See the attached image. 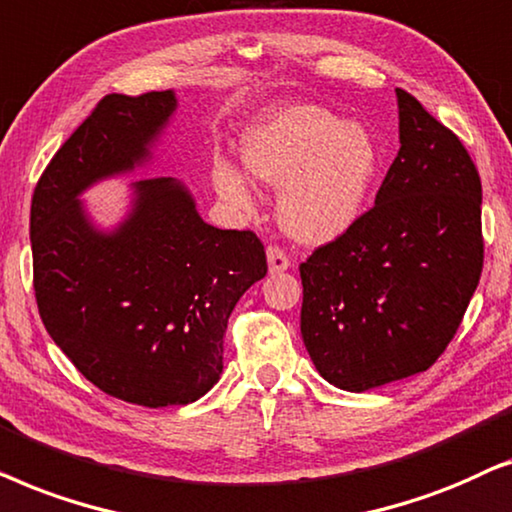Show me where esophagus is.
<instances>
[{
  "instance_id": "esophagus-1",
  "label": "esophagus",
  "mask_w": 512,
  "mask_h": 512,
  "mask_svg": "<svg viewBox=\"0 0 512 512\" xmlns=\"http://www.w3.org/2000/svg\"><path fill=\"white\" fill-rule=\"evenodd\" d=\"M267 260H269V271L271 274H281V271L290 269V257L278 248V245H269L267 248Z\"/></svg>"
}]
</instances>
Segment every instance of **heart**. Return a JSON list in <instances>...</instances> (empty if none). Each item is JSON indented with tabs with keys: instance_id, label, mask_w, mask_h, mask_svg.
<instances>
[{
	"instance_id": "b5f03b06",
	"label": "heart",
	"mask_w": 512,
	"mask_h": 512,
	"mask_svg": "<svg viewBox=\"0 0 512 512\" xmlns=\"http://www.w3.org/2000/svg\"><path fill=\"white\" fill-rule=\"evenodd\" d=\"M241 154L257 180L283 187L278 220L304 243H327L356 224L379 173L372 135L318 105H292L264 117L245 133ZM213 182L236 208L252 203L248 177L234 163L217 159Z\"/></svg>"
}]
</instances>
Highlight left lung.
I'll return each instance as SVG.
<instances>
[{
	"instance_id": "left-lung-1",
	"label": "left lung",
	"mask_w": 512,
	"mask_h": 512,
	"mask_svg": "<svg viewBox=\"0 0 512 512\" xmlns=\"http://www.w3.org/2000/svg\"><path fill=\"white\" fill-rule=\"evenodd\" d=\"M395 95L400 149L374 206L299 264L306 351L320 377L356 393L442 356L485 262L478 168L414 95Z\"/></svg>"
}]
</instances>
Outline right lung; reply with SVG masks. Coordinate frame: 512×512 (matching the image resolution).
<instances>
[{"label": "right lung", "mask_w": 512, "mask_h": 512, "mask_svg": "<svg viewBox=\"0 0 512 512\" xmlns=\"http://www.w3.org/2000/svg\"><path fill=\"white\" fill-rule=\"evenodd\" d=\"M173 91L105 95L39 177L30 208L34 297L67 358L112 398L187 405L222 374L224 332L243 292L267 276L252 231L210 227L173 177L133 185V210L98 231L77 196L142 166Z\"/></svg>", "instance_id": "obj_1"}]
</instances>
